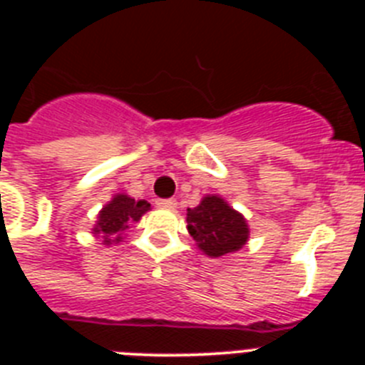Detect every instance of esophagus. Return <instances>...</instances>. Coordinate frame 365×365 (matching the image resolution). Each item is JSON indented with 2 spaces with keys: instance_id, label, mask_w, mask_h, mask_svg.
Here are the masks:
<instances>
[{
  "instance_id": "esophagus-1",
  "label": "esophagus",
  "mask_w": 365,
  "mask_h": 365,
  "mask_svg": "<svg viewBox=\"0 0 365 365\" xmlns=\"http://www.w3.org/2000/svg\"><path fill=\"white\" fill-rule=\"evenodd\" d=\"M157 205H159L160 208H166V210H175L177 208L175 199H159V201H157Z\"/></svg>"
}]
</instances>
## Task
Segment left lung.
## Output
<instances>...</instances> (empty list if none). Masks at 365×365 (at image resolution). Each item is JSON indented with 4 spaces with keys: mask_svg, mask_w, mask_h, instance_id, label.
Wrapping results in <instances>:
<instances>
[{
    "mask_svg": "<svg viewBox=\"0 0 365 365\" xmlns=\"http://www.w3.org/2000/svg\"><path fill=\"white\" fill-rule=\"evenodd\" d=\"M186 222L197 248L208 257L237 252L250 237L245 215L215 193L205 195L195 208H188Z\"/></svg>",
    "mask_w": 365,
    "mask_h": 365,
    "instance_id": "8db88e82",
    "label": "left lung"
}]
</instances>
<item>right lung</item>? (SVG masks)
<instances>
[{
  "label": "right lung",
  "mask_w": 365,
  "mask_h": 365,
  "mask_svg": "<svg viewBox=\"0 0 365 365\" xmlns=\"http://www.w3.org/2000/svg\"><path fill=\"white\" fill-rule=\"evenodd\" d=\"M148 210H151V205L144 199L135 201L128 193H115L111 201L102 206V210L96 215L93 234L95 237H100L106 247L120 243L122 232L128 230L131 222L140 221Z\"/></svg>",
  "instance_id": "1"
}]
</instances>
